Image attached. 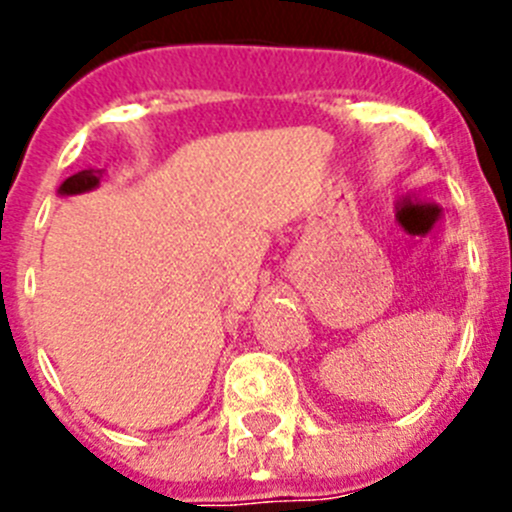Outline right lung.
<instances>
[{
    "label": "right lung",
    "instance_id": "obj_1",
    "mask_svg": "<svg viewBox=\"0 0 512 512\" xmlns=\"http://www.w3.org/2000/svg\"><path fill=\"white\" fill-rule=\"evenodd\" d=\"M100 171L98 169H83L78 171V174L68 176V179L62 181L60 189H57V194L60 197H75V194H85V191H93L100 186Z\"/></svg>",
    "mask_w": 512,
    "mask_h": 512
}]
</instances>
